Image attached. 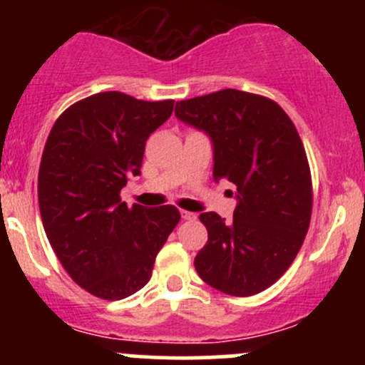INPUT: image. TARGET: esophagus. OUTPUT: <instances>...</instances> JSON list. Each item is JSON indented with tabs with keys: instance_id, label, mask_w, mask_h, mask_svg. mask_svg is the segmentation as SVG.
Listing matches in <instances>:
<instances>
[{
	"instance_id": "esophagus-1",
	"label": "esophagus",
	"mask_w": 365,
	"mask_h": 365,
	"mask_svg": "<svg viewBox=\"0 0 365 365\" xmlns=\"http://www.w3.org/2000/svg\"><path fill=\"white\" fill-rule=\"evenodd\" d=\"M180 215H182V219H185V220H194V219H196V213L187 212V210H180Z\"/></svg>"
}]
</instances>
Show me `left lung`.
Segmentation results:
<instances>
[{
  "label": "left lung",
  "mask_w": 365,
  "mask_h": 365,
  "mask_svg": "<svg viewBox=\"0 0 365 365\" xmlns=\"http://www.w3.org/2000/svg\"><path fill=\"white\" fill-rule=\"evenodd\" d=\"M175 114L212 141L213 180L237 187L231 222L215 212L200 215L208 242L194 267L219 292L256 295L288 270L311 222V171L300 135L274 101L231 88L176 102Z\"/></svg>",
  "instance_id": "8db88e82"
}]
</instances>
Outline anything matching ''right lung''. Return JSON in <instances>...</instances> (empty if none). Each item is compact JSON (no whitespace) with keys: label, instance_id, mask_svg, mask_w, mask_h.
Returning a JSON list of instances; mask_svg holds the SVG:
<instances>
[{"label":"right lung","instance_id":"1","mask_svg":"<svg viewBox=\"0 0 365 365\" xmlns=\"http://www.w3.org/2000/svg\"><path fill=\"white\" fill-rule=\"evenodd\" d=\"M173 106L104 91L70 106L51 128L38 171L40 215L60 263L91 295L121 300L139 292L178 224L175 206L128 208L120 200Z\"/></svg>","mask_w":365,"mask_h":365}]
</instances>
